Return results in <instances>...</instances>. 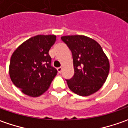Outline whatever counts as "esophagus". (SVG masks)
<instances>
[{
    "label": "esophagus",
    "mask_w": 128,
    "mask_h": 128,
    "mask_svg": "<svg viewBox=\"0 0 128 128\" xmlns=\"http://www.w3.org/2000/svg\"><path fill=\"white\" fill-rule=\"evenodd\" d=\"M57 70H58V72H59V73H60L62 72V68L61 67H59V68H57Z\"/></svg>",
    "instance_id": "obj_1"
}]
</instances>
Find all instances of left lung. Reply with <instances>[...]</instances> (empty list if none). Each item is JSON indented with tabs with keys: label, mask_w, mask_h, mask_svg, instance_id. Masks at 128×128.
Masks as SVG:
<instances>
[{
	"label": "left lung",
	"mask_w": 128,
	"mask_h": 128,
	"mask_svg": "<svg viewBox=\"0 0 128 128\" xmlns=\"http://www.w3.org/2000/svg\"><path fill=\"white\" fill-rule=\"evenodd\" d=\"M61 40L71 50L75 73L66 80L70 90L88 96L99 90L110 70V62L100 44L85 36H66Z\"/></svg>",
	"instance_id": "obj_1"
}]
</instances>
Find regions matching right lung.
<instances>
[{
    "mask_svg": "<svg viewBox=\"0 0 128 128\" xmlns=\"http://www.w3.org/2000/svg\"><path fill=\"white\" fill-rule=\"evenodd\" d=\"M56 40L54 35H38L22 42L13 52L9 74L13 84L24 94L38 97L50 86L58 71L51 66L48 52Z\"/></svg>",
    "mask_w": 128,
    "mask_h": 128,
    "instance_id": "obj_1",
    "label": "right lung"
}]
</instances>
